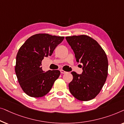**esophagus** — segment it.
Returning <instances> with one entry per match:
<instances>
[{"label":"esophagus","mask_w":124,"mask_h":124,"mask_svg":"<svg viewBox=\"0 0 124 124\" xmlns=\"http://www.w3.org/2000/svg\"><path fill=\"white\" fill-rule=\"evenodd\" d=\"M60 71H61V74H66V73L67 72H66L65 71L63 70H61Z\"/></svg>","instance_id":"1"}]
</instances>
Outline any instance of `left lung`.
<instances>
[{
  "label": "left lung",
  "mask_w": 124,
  "mask_h": 124,
  "mask_svg": "<svg viewBox=\"0 0 124 124\" xmlns=\"http://www.w3.org/2000/svg\"><path fill=\"white\" fill-rule=\"evenodd\" d=\"M78 62L83 63L81 74L72 71V81L69 84L70 93L81 101L94 98L99 93L108 75V60L97 41L87 35L67 36Z\"/></svg>",
  "instance_id": "1"
}]
</instances>
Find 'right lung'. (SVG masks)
<instances>
[{
    "mask_svg": "<svg viewBox=\"0 0 124 124\" xmlns=\"http://www.w3.org/2000/svg\"><path fill=\"white\" fill-rule=\"evenodd\" d=\"M63 36L35 34L21 46L16 56L15 72L23 91L31 97L44 96L60 75L59 70L43 71L41 61L50 56Z\"/></svg>",
    "mask_w": 124,
    "mask_h": 124,
    "instance_id": "add662e5",
    "label": "right lung"
}]
</instances>
